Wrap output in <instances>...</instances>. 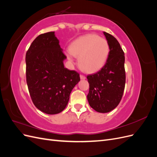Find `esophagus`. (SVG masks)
<instances>
[{"mask_svg": "<svg viewBox=\"0 0 157 157\" xmlns=\"http://www.w3.org/2000/svg\"><path fill=\"white\" fill-rule=\"evenodd\" d=\"M80 78L83 79V80L86 78V77H85V76H84V75H80Z\"/></svg>", "mask_w": 157, "mask_h": 157, "instance_id": "34e87169", "label": "esophagus"}]
</instances>
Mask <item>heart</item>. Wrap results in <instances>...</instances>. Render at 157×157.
<instances>
[{
	"mask_svg": "<svg viewBox=\"0 0 157 157\" xmlns=\"http://www.w3.org/2000/svg\"><path fill=\"white\" fill-rule=\"evenodd\" d=\"M70 53L78 58V63L84 71L93 73L105 65L109 54L107 41L97 35L88 34L74 40L69 46ZM71 54H67L72 61Z\"/></svg>",
	"mask_w": 157,
	"mask_h": 157,
	"instance_id": "heart-1",
	"label": "heart"
}]
</instances>
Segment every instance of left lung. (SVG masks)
Masks as SVG:
<instances>
[{
    "mask_svg": "<svg viewBox=\"0 0 157 157\" xmlns=\"http://www.w3.org/2000/svg\"><path fill=\"white\" fill-rule=\"evenodd\" d=\"M109 46V54L105 65L98 72L89 75L90 106L99 113H108L119 104L126 83L124 52L118 40L103 32Z\"/></svg>",
    "mask_w": 157,
    "mask_h": 157,
    "instance_id": "1",
    "label": "left lung"
}]
</instances>
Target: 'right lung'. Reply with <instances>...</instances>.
<instances>
[{
  "instance_id": "add662e5",
  "label": "right lung",
  "mask_w": 157,
  "mask_h": 157,
  "mask_svg": "<svg viewBox=\"0 0 157 157\" xmlns=\"http://www.w3.org/2000/svg\"><path fill=\"white\" fill-rule=\"evenodd\" d=\"M54 31L43 33L33 41L26 52V81L33 103L48 115L62 111L70 94L80 81L76 71L64 67L67 58Z\"/></svg>"
}]
</instances>
